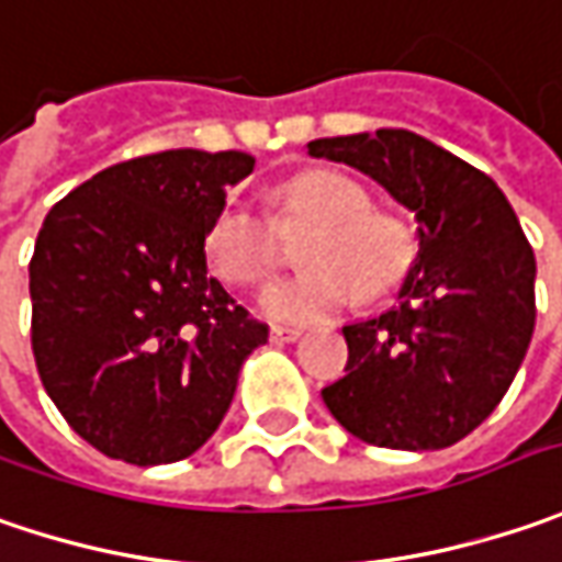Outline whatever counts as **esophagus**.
I'll list each match as a JSON object with an SVG mask.
<instances>
[{"label": "esophagus", "mask_w": 562, "mask_h": 562, "mask_svg": "<svg viewBox=\"0 0 562 562\" xmlns=\"http://www.w3.org/2000/svg\"><path fill=\"white\" fill-rule=\"evenodd\" d=\"M270 339H273V342H295V339H302V329L299 327H273L270 329Z\"/></svg>", "instance_id": "obj_1"}]
</instances>
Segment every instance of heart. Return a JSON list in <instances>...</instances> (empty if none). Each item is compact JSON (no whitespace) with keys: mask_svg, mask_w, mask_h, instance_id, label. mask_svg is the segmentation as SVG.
Here are the masks:
<instances>
[{"mask_svg":"<svg viewBox=\"0 0 562 562\" xmlns=\"http://www.w3.org/2000/svg\"><path fill=\"white\" fill-rule=\"evenodd\" d=\"M282 207L311 213L321 229L311 235L305 260L314 263L295 277L267 282L257 311L277 324H317L349 307L364 292H383L412 263V235L403 223L371 213L361 184L333 172L311 169L282 188ZM204 255L216 277L235 285L260 282L277 260V241L267 216L248 201H229L210 223Z\"/></svg>","mask_w":562,"mask_h":562,"instance_id":"obj_1","label":"heart"}]
</instances>
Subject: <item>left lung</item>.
Listing matches in <instances>:
<instances>
[{"label":"left lung","instance_id":"1","mask_svg":"<svg viewBox=\"0 0 562 562\" xmlns=\"http://www.w3.org/2000/svg\"><path fill=\"white\" fill-rule=\"evenodd\" d=\"M346 162L418 223L400 305L342 327L346 378L321 390L352 437L443 450L503 400L535 333V255L491 176L434 140L378 128L307 144Z\"/></svg>","mask_w":562,"mask_h":562}]
</instances>
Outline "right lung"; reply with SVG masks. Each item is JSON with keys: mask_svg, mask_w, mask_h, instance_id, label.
Returning a JSON list of instances; mask_svg holds the SVG:
<instances>
[{"mask_svg": "<svg viewBox=\"0 0 562 562\" xmlns=\"http://www.w3.org/2000/svg\"><path fill=\"white\" fill-rule=\"evenodd\" d=\"M251 169L241 150H162L97 172L43 220L31 260L40 380L112 459L162 465L201 450L267 342L204 255L226 188Z\"/></svg>", "mask_w": 562, "mask_h": 562, "instance_id": "add662e5", "label": "right lung"}]
</instances>
